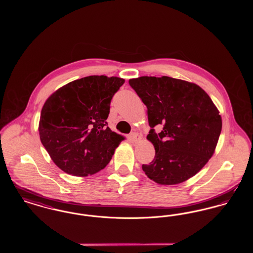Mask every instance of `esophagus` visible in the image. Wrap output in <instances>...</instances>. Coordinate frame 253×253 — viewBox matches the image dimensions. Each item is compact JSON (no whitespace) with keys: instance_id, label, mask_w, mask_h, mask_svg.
Instances as JSON below:
<instances>
[{"instance_id":"obj_1","label":"esophagus","mask_w":253,"mask_h":253,"mask_svg":"<svg viewBox=\"0 0 253 253\" xmlns=\"http://www.w3.org/2000/svg\"><path fill=\"white\" fill-rule=\"evenodd\" d=\"M131 138H132V141L134 142V143H138L140 140H141V135L139 134V133H137V132H132L131 133Z\"/></svg>"}]
</instances>
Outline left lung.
Returning <instances> with one entry per match:
<instances>
[{
	"label": "left lung",
	"mask_w": 253,
	"mask_h": 253,
	"mask_svg": "<svg viewBox=\"0 0 253 253\" xmlns=\"http://www.w3.org/2000/svg\"><path fill=\"white\" fill-rule=\"evenodd\" d=\"M129 84L147 107L152 128L147 139L156 156L142 165L160 185H175L195 175L212 157L222 119L211 98L195 84L163 76L131 79ZM163 125L157 134L153 128Z\"/></svg>",
	"instance_id": "obj_1"
}]
</instances>
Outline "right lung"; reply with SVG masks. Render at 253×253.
Masks as SVG:
<instances>
[{
	"label": "right lung",
	"instance_id": "obj_1",
	"mask_svg": "<svg viewBox=\"0 0 253 253\" xmlns=\"http://www.w3.org/2000/svg\"><path fill=\"white\" fill-rule=\"evenodd\" d=\"M125 81L89 76L54 92L42 109L40 138L53 162L75 176L105 168L124 137L109 128L111 99Z\"/></svg>",
	"mask_w": 253,
	"mask_h": 253
}]
</instances>
